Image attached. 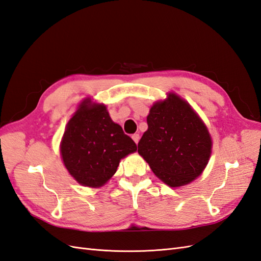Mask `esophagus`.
<instances>
[{
	"label": "esophagus",
	"mask_w": 261,
	"mask_h": 261,
	"mask_svg": "<svg viewBox=\"0 0 261 261\" xmlns=\"http://www.w3.org/2000/svg\"><path fill=\"white\" fill-rule=\"evenodd\" d=\"M132 138H133V140L135 141L136 144H138V141H139V138H140V136H139V134H134V135L132 136Z\"/></svg>",
	"instance_id": "obj_1"
}]
</instances>
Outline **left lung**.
I'll return each mask as SVG.
<instances>
[{"instance_id": "1", "label": "left lung", "mask_w": 261, "mask_h": 261, "mask_svg": "<svg viewBox=\"0 0 261 261\" xmlns=\"http://www.w3.org/2000/svg\"><path fill=\"white\" fill-rule=\"evenodd\" d=\"M147 124L138 152L158 177L178 187L200 175L211 154V138L186 101L170 93L167 100L152 106Z\"/></svg>"}]
</instances>
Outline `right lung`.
I'll return each mask as SVG.
<instances>
[{"label":"right lung","instance_id":"1","mask_svg":"<svg viewBox=\"0 0 261 261\" xmlns=\"http://www.w3.org/2000/svg\"><path fill=\"white\" fill-rule=\"evenodd\" d=\"M137 145L110 117L103 105L85 100L70 118L63 136L61 153L66 169L84 186L103 185L116 172L122 158Z\"/></svg>","mask_w":261,"mask_h":261}]
</instances>
